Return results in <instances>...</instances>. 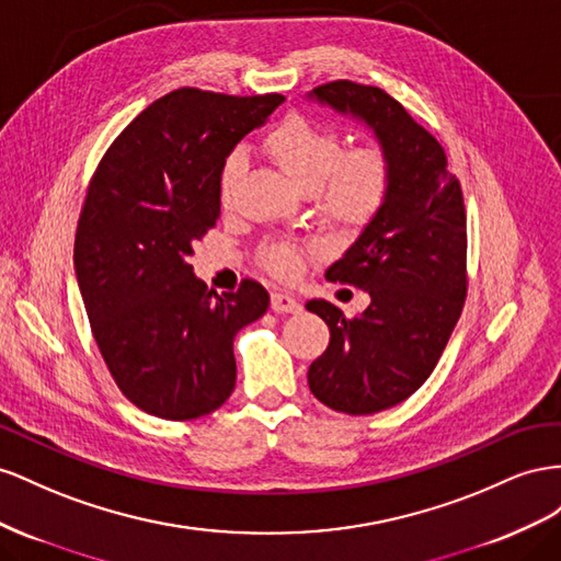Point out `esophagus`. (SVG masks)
I'll return each instance as SVG.
<instances>
[{
  "mask_svg": "<svg viewBox=\"0 0 561 561\" xmlns=\"http://www.w3.org/2000/svg\"><path fill=\"white\" fill-rule=\"evenodd\" d=\"M270 306H272V310H275V312H298L300 310V302L294 296L284 294V291L272 294Z\"/></svg>",
  "mask_w": 561,
  "mask_h": 561,
  "instance_id": "obj_1",
  "label": "esophagus"
}]
</instances>
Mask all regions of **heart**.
I'll return each mask as SVG.
<instances>
[{"instance_id": "b5f03b06", "label": "heart", "mask_w": 561, "mask_h": 561, "mask_svg": "<svg viewBox=\"0 0 561 561\" xmlns=\"http://www.w3.org/2000/svg\"><path fill=\"white\" fill-rule=\"evenodd\" d=\"M263 146L272 162L298 187L310 190L319 209L343 226L362 228L371 222L390 197L392 162L386 148L378 142L343 148V136L333 124L294 112L272 126ZM242 171V152H228L218 173L222 206H230ZM308 251H314V244L275 242L263 249L261 261L272 275L291 279L302 270Z\"/></svg>"}]
</instances>
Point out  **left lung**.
<instances>
[{"instance_id":"left-lung-1","label":"left lung","mask_w":561,"mask_h":561,"mask_svg":"<svg viewBox=\"0 0 561 561\" xmlns=\"http://www.w3.org/2000/svg\"><path fill=\"white\" fill-rule=\"evenodd\" d=\"M314 99L376 131L392 162V190L327 279L369 291L371 306L345 317L322 298L306 308L331 339L308 371L319 402L369 415L404 402L435 371L468 296V220L460 181L437 138L378 87L335 79Z\"/></svg>"}]
</instances>
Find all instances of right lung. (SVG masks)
<instances>
[{"label":"right lung","mask_w":561,"mask_h":561,"mask_svg":"<svg viewBox=\"0 0 561 561\" xmlns=\"http://www.w3.org/2000/svg\"><path fill=\"white\" fill-rule=\"evenodd\" d=\"M284 101L175 89L112 140L95 167L75 237V267L91 333L134 407L192 421L234 390V335L270 306L242 279L216 294L187 255L220 216L222 159Z\"/></svg>","instance_id":"obj_1"}]
</instances>
